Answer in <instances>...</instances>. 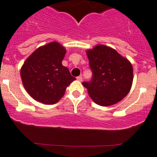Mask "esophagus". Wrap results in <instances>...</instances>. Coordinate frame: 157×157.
<instances>
[{"label": "esophagus", "instance_id": "1", "mask_svg": "<svg viewBox=\"0 0 157 157\" xmlns=\"http://www.w3.org/2000/svg\"><path fill=\"white\" fill-rule=\"evenodd\" d=\"M77 80H78V81L81 82L82 80H83V78H82V77H81V76H79V77H77Z\"/></svg>", "mask_w": 157, "mask_h": 157}]
</instances>
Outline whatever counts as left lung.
<instances>
[{
	"mask_svg": "<svg viewBox=\"0 0 157 157\" xmlns=\"http://www.w3.org/2000/svg\"><path fill=\"white\" fill-rule=\"evenodd\" d=\"M92 77L83 82L95 103L110 106L126 97L133 81V68L129 61L115 49L97 45L86 51Z\"/></svg>",
	"mask_w": 157,
	"mask_h": 157,
	"instance_id": "left-lung-1",
	"label": "left lung"
}]
</instances>
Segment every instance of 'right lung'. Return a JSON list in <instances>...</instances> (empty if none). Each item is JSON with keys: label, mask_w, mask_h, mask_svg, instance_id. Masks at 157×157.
<instances>
[{"label": "right lung", "mask_w": 157, "mask_h": 157, "mask_svg": "<svg viewBox=\"0 0 157 157\" xmlns=\"http://www.w3.org/2000/svg\"><path fill=\"white\" fill-rule=\"evenodd\" d=\"M66 49L57 42L39 47L28 58L21 68L25 89L37 101L53 105L65 94L74 80L62 62Z\"/></svg>", "instance_id": "right-lung-1"}]
</instances>
